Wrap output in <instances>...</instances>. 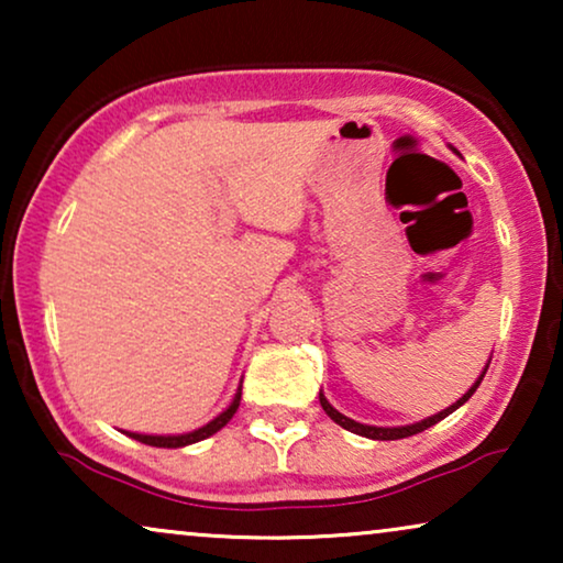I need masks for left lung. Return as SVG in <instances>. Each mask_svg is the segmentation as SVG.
Segmentation results:
<instances>
[{
    "label": "left lung",
    "instance_id": "obj_1",
    "mask_svg": "<svg viewBox=\"0 0 563 563\" xmlns=\"http://www.w3.org/2000/svg\"><path fill=\"white\" fill-rule=\"evenodd\" d=\"M451 148V145H449ZM453 153H456V148H451ZM492 361V358H489ZM489 361H487V366L482 368V374L476 376V382L472 384V387L466 389V395L464 397H459L456 402H453L451 407H445V410H441V412H435V415H430V418H426V420H420V422H412V426H397V428H379V426H364V422H356V420H351V418H345L343 412H338L333 405L328 402L325 399V395H322L320 391V405H322V410L328 412V418L333 420V422H338V426L341 428H345V430H351V433H356V435H364V438H372V441H399V438H407V435H415V433H422V430H428L430 426H435V422H441L443 418H449V415L453 412V410H459L461 405L466 402L468 397L474 395L476 391V387H479L482 384V379H484V374H487V368H489Z\"/></svg>",
    "mask_w": 563,
    "mask_h": 563
}]
</instances>
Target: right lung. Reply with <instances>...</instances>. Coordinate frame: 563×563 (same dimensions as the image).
I'll list each match as a JSON object with an SVG mask.
<instances>
[{"label": "right lung", "mask_w": 563, "mask_h": 563, "mask_svg": "<svg viewBox=\"0 0 563 563\" xmlns=\"http://www.w3.org/2000/svg\"><path fill=\"white\" fill-rule=\"evenodd\" d=\"M238 405H241V387H238L233 402H230L225 410H222L218 418H212L207 426L191 430V433H179V435H145V433H130V430H122V433L135 438V441H141L145 445H156V449H184V445H191V443H199L205 441V438H210L218 433L220 428H225L230 418H233Z\"/></svg>", "instance_id": "right-lung-1"}]
</instances>
